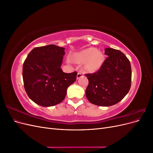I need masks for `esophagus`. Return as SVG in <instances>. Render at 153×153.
<instances>
[{"mask_svg":"<svg viewBox=\"0 0 153 153\" xmlns=\"http://www.w3.org/2000/svg\"><path fill=\"white\" fill-rule=\"evenodd\" d=\"M83 75H84V74H83V73L82 71H78V73H77V76H76L77 79H78V78L82 77Z\"/></svg>","mask_w":153,"mask_h":153,"instance_id":"esophagus-1","label":"esophagus"}]
</instances>
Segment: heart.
<instances>
[{
    "label": "heart",
    "mask_w": 153,
    "mask_h": 153,
    "mask_svg": "<svg viewBox=\"0 0 153 153\" xmlns=\"http://www.w3.org/2000/svg\"><path fill=\"white\" fill-rule=\"evenodd\" d=\"M76 60L80 62H86V68L91 71H96L101 66L104 56L96 48H90L82 51L78 54Z\"/></svg>",
    "instance_id": "heart-1"
}]
</instances>
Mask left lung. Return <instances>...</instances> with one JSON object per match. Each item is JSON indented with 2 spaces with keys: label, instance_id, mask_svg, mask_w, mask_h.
<instances>
[{
  "label": "left lung",
  "instance_id": "left-lung-1",
  "mask_svg": "<svg viewBox=\"0 0 153 153\" xmlns=\"http://www.w3.org/2000/svg\"><path fill=\"white\" fill-rule=\"evenodd\" d=\"M106 58L100 69L87 73L89 80L85 95L91 103L112 106L121 101L131 87V68L129 59L120 50L105 49Z\"/></svg>",
  "mask_w": 153,
  "mask_h": 153
}]
</instances>
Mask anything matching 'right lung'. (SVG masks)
<instances>
[{
    "mask_svg": "<svg viewBox=\"0 0 153 153\" xmlns=\"http://www.w3.org/2000/svg\"><path fill=\"white\" fill-rule=\"evenodd\" d=\"M65 48L54 45L36 47L23 65L26 93L34 103L52 106L61 103L68 87L75 82L77 72L64 73L61 68Z\"/></svg>",
    "mask_w": 153,
    "mask_h": 153,
    "instance_id": "1",
    "label": "right lung"
}]
</instances>
